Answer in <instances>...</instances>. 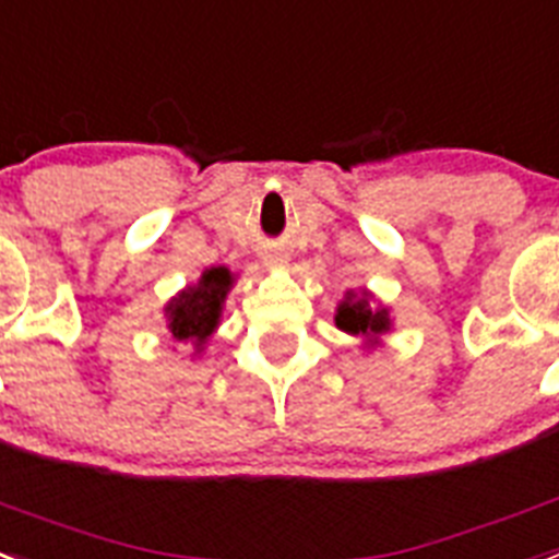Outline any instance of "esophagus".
Returning <instances> with one entry per match:
<instances>
[{
	"label": "esophagus",
	"instance_id": "esophagus-1",
	"mask_svg": "<svg viewBox=\"0 0 559 559\" xmlns=\"http://www.w3.org/2000/svg\"><path fill=\"white\" fill-rule=\"evenodd\" d=\"M264 264L266 266H281V264H287V258H284V255H264Z\"/></svg>",
	"mask_w": 559,
	"mask_h": 559
}]
</instances>
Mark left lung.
Returning a JSON list of instances; mask_svg holds the SVG:
<instances>
[{"instance_id":"8db88e82","label":"left lung","mask_w":559,"mask_h":559,"mask_svg":"<svg viewBox=\"0 0 559 559\" xmlns=\"http://www.w3.org/2000/svg\"><path fill=\"white\" fill-rule=\"evenodd\" d=\"M335 326L349 335L367 337L369 344H374L378 337L392 330V318H389L386 307H374L369 293H346L344 301L337 304Z\"/></svg>"}]
</instances>
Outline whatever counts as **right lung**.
<instances>
[{
    "mask_svg": "<svg viewBox=\"0 0 559 559\" xmlns=\"http://www.w3.org/2000/svg\"><path fill=\"white\" fill-rule=\"evenodd\" d=\"M229 287H233V272L227 266H210L201 272L195 284L170 298L164 307V316H167L173 341H181V344L192 341L195 349L207 344V337L218 326Z\"/></svg>",
    "mask_w": 559,
    "mask_h": 559,
    "instance_id": "1",
    "label": "right lung"
}]
</instances>
